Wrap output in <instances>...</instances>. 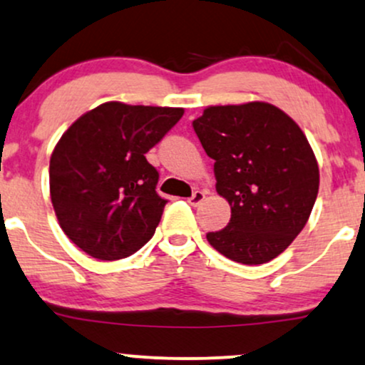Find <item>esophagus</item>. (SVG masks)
I'll list each match as a JSON object with an SVG mask.
<instances>
[{
	"instance_id": "1",
	"label": "esophagus",
	"mask_w": 365,
	"mask_h": 365,
	"mask_svg": "<svg viewBox=\"0 0 365 365\" xmlns=\"http://www.w3.org/2000/svg\"><path fill=\"white\" fill-rule=\"evenodd\" d=\"M207 195H208L207 191H200V190H196L195 192H192V196H191V198L187 200V201H190L191 207H198V205L203 203V200L207 198Z\"/></svg>"
}]
</instances>
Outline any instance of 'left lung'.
<instances>
[{
	"label": "left lung",
	"mask_w": 365,
	"mask_h": 365,
	"mask_svg": "<svg viewBox=\"0 0 365 365\" xmlns=\"http://www.w3.org/2000/svg\"><path fill=\"white\" fill-rule=\"evenodd\" d=\"M215 160L217 192L229 201L230 222L207 234L212 247L242 264L282 255L309 220L319 167L299 124L268 102L210 106L192 121Z\"/></svg>",
	"instance_id": "1"
}]
</instances>
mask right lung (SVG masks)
<instances>
[{
	"instance_id": "right-lung-1",
	"label": "right lung",
	"mask_w": 365,
	"mask_h": 365,
	"mask_svg": "<svg viewBox=\"0 0 365 365\" xmlns=\"http://www.w3.org/2000/svg\"><path fill=\"white\" fill-rule=\"evenodd\" d=\"M182 107L106 102L63 133L49 162V191L63 232L92 258L143 247L167 201L145 153L182 118Z\"/></svg>"
}]
</instances>
